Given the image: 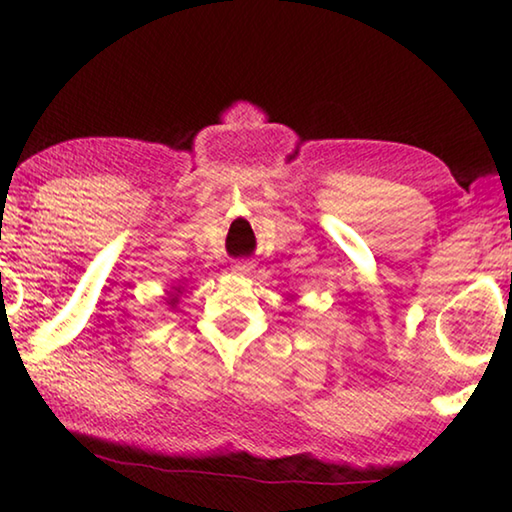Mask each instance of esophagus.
<instances>
[{"mask_svg": "<svg viewBox=\"0 0 512 512\" xmlns=\"http://www.w3.org/2000/svg\"><path fill=\"white\" fill-rule=\"evenodd\" d=\"M235 268L237 273H250V268H253V262H248V259H241V262H235Z\"/></svg>", "mask_w": 512, "mask_h": 512, "instance_id": "1", "label": "esophagus"}]
</instances>
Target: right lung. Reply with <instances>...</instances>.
I'll return each instance as SVG.
<instances>
[{
	"label": "right lung",
	"instance_id": "add662e5",
	"mask_svg": "<svg viewBox=\"0 0 512 512\" xmlns=\"http://www.w3.org/2000/svg\"><path fill=\"white\" fill-rule=\"evenodd\" d=\"M171 305H173V302H171Z\"/></svg>",
	"mask_w": 512,
	"mask_h": 512
}]
</instances>
